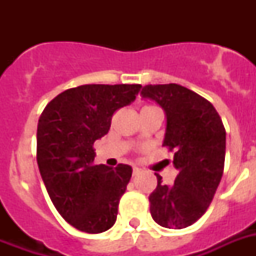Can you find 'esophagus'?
Here are the masks:
<instances>
[{"label": "esophagus", "instance_id": "1", "mask_svg": "<svg viewBox=\"0 0 256 256\" xmlns=\"http://www.w3.org/2000/svg\"><path fill=\"white\" fill-rule=\"evenodd\" d=\"M140 168H136V166H134V168H132V175H138L140 172Z\"/></svg>", "mask_w": 256, "mask_h": 256}]
</instances>
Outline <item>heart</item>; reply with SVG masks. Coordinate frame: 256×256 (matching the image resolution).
<instances>
[{"label": "heart", "instance_id": "b5f03b06", "mask_svg": "<svg viewBox=\"0 0 256 256\" xmlns=\"http://www.w3.org/2000/svg\"><path fill=\"white\" fill-rule=\"evenodd\" d=\"M146 108H152V106H146Z\"/></svg>", "mask_w": 256, "mask_h": 256}]
</instances>
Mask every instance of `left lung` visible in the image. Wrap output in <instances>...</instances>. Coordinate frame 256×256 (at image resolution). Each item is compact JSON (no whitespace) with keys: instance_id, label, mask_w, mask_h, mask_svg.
I'll return each mask as SVG.
<instances>
[{"instance_id":"obj_1","label":"left lung","mask_w":256,"mask_h":256,"mask_svg":"<svg viewBox=\"0 0 256 256\" xmlns=\"http://www.w3.org/2000/svg\"><path fill=\"white\" fill-rule=\"evenodd\" d=\"M140 96L156 100L168 118L164 146L174 152L178 175L171 186L152 191L150 212L160 226H191L210 206L222 179L226 156V130L215 108L203 96L176 84L146 85Z\"/></svg>"}]
</instances>
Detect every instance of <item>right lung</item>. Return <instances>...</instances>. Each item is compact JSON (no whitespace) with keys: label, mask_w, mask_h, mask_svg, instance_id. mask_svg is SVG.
I'll return each mask as SVG.
<instances>
[{"label":"right lung","mask_w":256,"mask_h":256,"mask_svg":"<svg viewBox=\"0 0 256 256\" xmlns=\"http://www.w3.org/2000/svg\"><path fill=\"white\" fill-rule=\"evenodd\" d=\"M140 85H82L44 108L37 128V164L46 190L66 222L88 234L116 223L132 168L94 164L92 144L106 136L112 114L136 100Z\"/></svg>","instance_id":"1"}]
</instances>
